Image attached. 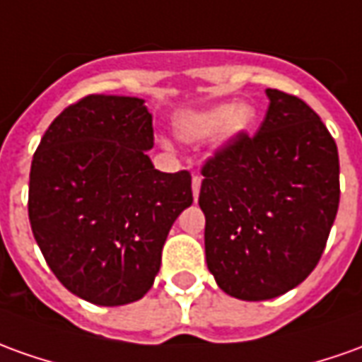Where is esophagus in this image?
Returning a JSON list of instances; mask_svg holds the SVG:
<instances>
[{
    "instance_id": "esophagus-1",
    "label": "esophagus",
    "mask_w": 362,
    "mask_h": 362,
    "mask_svg": "<svg viewBox=\"0 0 362 362\" xmlns=\"http://www.w3.org/2000/svg\"><path fill=\"white\" fill-rule=\"evenodd\" d=\"M201 181H203V177L201 175H193V181H191V187H193V197H199V191H201Z\"/></svg>"
}]
</instances>
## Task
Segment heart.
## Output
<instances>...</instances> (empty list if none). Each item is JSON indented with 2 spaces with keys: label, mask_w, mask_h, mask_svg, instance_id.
I'll list each match as a JSON object with an SVG mask.
<instances>
[{
  "label": "heart",
  "mask_w": 362,
  "mask_h": 362,
  "mask_svg": "<svg viewBox=\"0 0 362 362\" xmlns=\"http://www.w3.org/2000/svg\"><path fill=\"white\" fill-rule=\"evenodd\" d=\"M254 119H256V114L250 106L243 104L234 108L233 104H223V106L205 110V112H199L185 118L179 132L189 141L205 139L221 129H224L226 138H236L250 129Z\"/></svg>",
  "instance_id": "1"
}]
</instances>
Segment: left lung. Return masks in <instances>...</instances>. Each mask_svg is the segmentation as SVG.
Listing matches in <instances>:
<instances>
[{"instance_id":"obj_1","label":"left lung","mask_w":362,"mask_h":362,"mask_svg":"<svg viewBox=\"0 0 362 362\" xmlns=\"http://www.w3.org/2000/svg\"><path fill=\"white\" fill-rule=\"evenodd\" d=\"M260 129L224 141L201 167L206 266L218 288L262 301L310 276L339 209L337 144L305 102L268 88Z\"/></svg>"}]
</instances>
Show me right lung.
Masks as SVG:
<instances>
[{"label": "right lung", "mask_w": 362, "mask_h": 362, "mask_svg": "<svg viewBox=\"0 0 362 362\" xmlns=\"http://www.w3.org/2000/svg\"><path fill=\"white\" fill-rule=\"evenodd\" d=\"M151 114L132 96L88 94L52 119L29 175V223L57 280L96 305L153 286L191 173L157 171Z\"/></svg>", "instance_id": "obj_1"}]
</instances>
